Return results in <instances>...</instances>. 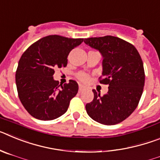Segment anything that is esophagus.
<instances>
[{"label": "esophagus", "instance_id": "obj_1", "mask_svg": "<svg viewBox=\"0 0 160 160\" xmlns=\"http://www.w3.org/2000/svg\"><path fill=\"white\" fill-rule=\"evenodd\" d=\"M85 89V87H83L82 85H79V89H78V92L79 93H81L82 91H83Z\"/></svg>", "mask_w": 160, "mask_h": 160}]
</instances>
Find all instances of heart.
Instances as JSON below:
<instances>
[{
    "label": "heart",
    "instance_id": "1",
    "mask_svg": "<svg viewBox=\"0 0 160 160\" xmlns=\"http://www.w3.org/2000/svg\"><path fill=\"white\" fill-rule=\"evenodd\" d=\"M78 78L82 82H87L89 79V76L87 75V73H79L78 74Z\"/></svg>",
    "mask_w": 160,
    "mask_h": 160
}]
</instances>
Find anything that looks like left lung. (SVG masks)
Here are the masks:
<instances>
[{"label":"left lung","mask_w":160,"mask_h":160,"mask_svg":"<svg viewBox=\"0 0 160 160\" xmlns=\"http://www.w3.org/2000/svg\"><path fill=\"white\" fill-rule=\"evenodd\" d=\"M84 42L102 56L100 82L109 85L103 96L93 90L94 99L86 105L87 114L101 124L119 123L132 114L142 96L145 74L140 55L135 46L117 37L87 38Z\"/></svg>","instance_id":"left-lung-1"}]
</instances>
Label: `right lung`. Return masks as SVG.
I'll return each instance as SVG.
<instances>
[{"label": "right lung", "mask_w": 160, "mask_h": 160, "mask_svg": "<svg viewBox=\"0 0 160 160\" xmlns=\"http://www.w3.org/2000/svg\"><path fill=\"white\" fill-rule=\"evenodd\" d=\"M83 39L50 35L38 40L22 54L16 72L19 98L35 118L53 120L64 114L70 100L77 94L78 85L70 80L60 88L53 79L55 68L67 65V57Z\"/></svg>", "instance_id": "add662e5"}]
</instances>
